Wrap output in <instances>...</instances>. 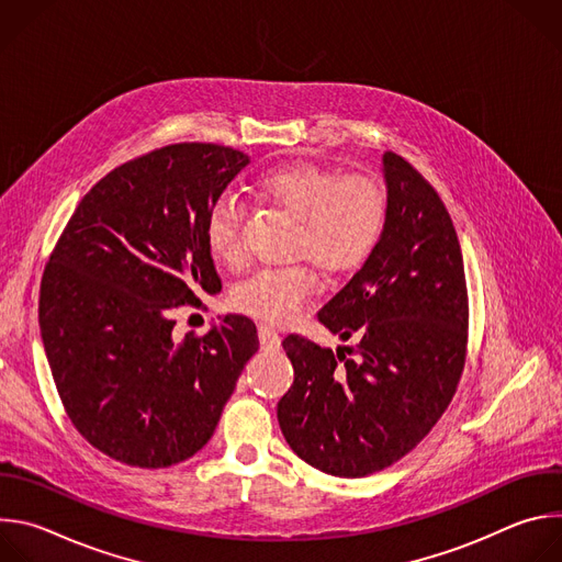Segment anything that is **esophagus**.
Instances as JSON below:
<instances>
[{
	"instance_id": "34e87169",
	"label": "esophagus",
	"mask_w": 562,
	"mask_h": 562,
	"mask_svg": "<svg viewBox=\"0 0 562 562\" xmlns=\"http://www.w3.org/2000/svg\"><path fill=\"white\" fill-rule=\"evenodd\" d=\"M258 336H260V345H262V349H271V351H276V349H280V334L273 329V327H269V325H260L258 327Z\"/></svg>"
}]
</instances>
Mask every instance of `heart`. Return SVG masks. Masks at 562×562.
<instances>
[{
	"label": "heart",
	"instance_id": "obj_1",
	"mask_svg": "<svg viewBox=\"0 0 562 562\" xmlns=\"http://www.w3.org/2000/svg\"><path fill=\"white\" fill-rule=\"evenodd\" d=\"M258 191L291 211L297 222L295 251L311 256L327 271L360 265L375 247L386 195L371 176H338L315 165H293L258 178ZM245 209L233 195L213 202L204 224L206 247L215 260L235 267L245 258ZM319 286L317 271L306 265L269 267L233 289V306L267 323H289Z\"/></svg>",
	"mask_w": 562,
	"mask_h": 562
}]
</instances>
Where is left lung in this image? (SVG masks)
<instances>
[{"label":"left lung","instance_id":"left-lung-1","mask_svg":"<svg viewBox=\"0 0 562 562\" xmlns=\"http://www.w3.org/2000/svg\"><path fill=\"white\" fill-rule=\"evenodd\" d=\"M382 173L380 239L317 311L331 334L358 338L356 349L282 340L295 378L278 403L280 429L304 462L340 477L407 456L449 407L467 358V282L449 211L405 157L386 150Z\"/></svg>","mask_w":562,"mask_h":562}]
</instances>
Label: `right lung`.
I'll return each instance as SVG.
<instances>
[{
	"instance_id": "obj_1",
	"label": "right lung",
	"mask_w": 562,
	"mask_h": 562,
	"mask_svg": "<svg viewBox=\"0 0 562 562\" xmlns=\"http://www.w3.org/2000/svg\"><path fill=\"white\" fill-rule=\"evenodd\" d=\"M249 165L231 146L184 142L113 169L77 204L40 289V329L61 405L95 449L142 469L213 436L258 329L228 313L173 340V308L217 293L209 209Z\"/></svg>"
}]
</instances>
